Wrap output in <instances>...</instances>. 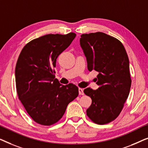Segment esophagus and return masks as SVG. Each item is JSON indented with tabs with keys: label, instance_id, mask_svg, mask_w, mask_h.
<instances>
[{
	"label": "esophagus",
	"instance_id": "esophagus-1",
	"mask_svg": "<svg viewBox=\"0 0 148 148\" xmlns=\"http://www.w3.org/2000/svg\"><path fill=\"white\" fill-rule=\"evenodd\" d=\"M79 95H84V90L82 88H79Z\"/></svg>",
	"mask_w": 148,
	"mask_h": 148
}]
</instances>
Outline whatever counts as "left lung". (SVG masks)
<instances>
[{
  "label": "left lung",
  "instance_id": "8db88e82",
  "mask_svg": "<svg viewBox=\"0 0 148 148\" xmlns=\"http://www.w3.org/2000/svg\"><path fill=\"white\" fill-rule=\"evenodd\" d=\"M80 45L88 70L98 72L96 79L99 88L84 91L92 98L87 115L96 124H107L119 116L129 96L131 79L128 56L119 40L102 32L82 34Z\"/></svg>",
  "mask_w": 148,
  "mask_h": 148
}]
</instances>
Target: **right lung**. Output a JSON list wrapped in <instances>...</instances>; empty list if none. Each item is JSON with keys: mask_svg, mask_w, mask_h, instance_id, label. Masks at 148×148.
I'll return each mask as SVG.
<instances>
[{"mask_svg": "<svg viewBox=\"0 0 148 148\" xmlns=\"http://www.w3.org/2000/svg\"><path fill=\"white\" fill-rule=\"evenodd\" d=\"M73 32L47 34L24 46L15 66V83L19 99L32 119L38 124L58 122L68 104L78 96L74 84L61 85L55 79L56 58L70 45Z\"/></svg>", "mask_w": 148, "mask_h": 148, "instance_id": "right-lung-1", "label": "right lung"}]
</instances>
